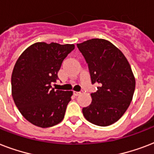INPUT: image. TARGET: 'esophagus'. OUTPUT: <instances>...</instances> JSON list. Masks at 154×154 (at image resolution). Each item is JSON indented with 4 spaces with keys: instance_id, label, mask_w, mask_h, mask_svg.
<instances>
[{
    "instance_id": "34e87169",
    "label": "esophagus",
    "mask_w": 154,
    "mask_h": 154,
    "mask_svg": "<svg viewBox=\"0 0 154 154\" xmlns=\"http://www.w3.org/2000/svg\"><path fill=\"white\" fill-rule=\"evenodd\" d=\"M80 94H82V92H73V95H74L75 97L79 96Z\"/></svg>"
}]
</instances>
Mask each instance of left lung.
I'll return each mask as SVG.
<instances>
[{
    "mask_svg": "<svg viewBox=\"0 0 154 154\" xmlns=\"http://www.w3.org/2000/svg\"><path fill=\"white\" fill-rule=\"evenodd\" d=\"M77 45L88 63L92 84L98 85L83 115L94 125H110L124 115L133 99L136 82L131 66L107 40L93 38Z\"/></svg>",
    "mask_w": 154,
    "mask_h": 154,
    "instance_id": "left-lung-1",
    "label": "left lung"
}]
</instances>
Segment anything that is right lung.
Instances as JSON below:
<instances>
[{
  "label": "right lung",
  "instance_id": "obj_1",
  "mask_svg": "<svg viewBox=\"0 0 154 154\" xmlns=\"http://www.w3.org/2000/svg\"><path fill=\"white\" fill-rule=\"evenodd\" d=\"M73 44L37 42L18 57L11 77L12 96L15 105L28 122L41 128L60 123L65 117L72 91L52 89L58 80L61 63Z\"/></svg>",
  "mask_w": 154,
  "mask_h": 154
}]
</instances>
